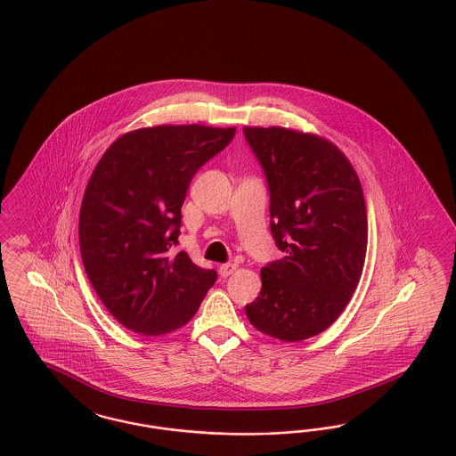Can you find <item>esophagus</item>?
<instances>
[{
  "mask_svg": "<svg viewBox=\"0 0 456 456\" xmlns=\"http://www.w3.org/2000/svg\"><path fill=\"white\" fill-rule=\"evenodd\" d=\"M237 269L236 263H225V265H220L219 273L222 278H227V276H231L234 271Z\"/></svg>",
  "mask_w": 456,
  "mask_h": 456,
  "instance_id": "obj_1",
  "label": "esophagus"
}]
</instances>
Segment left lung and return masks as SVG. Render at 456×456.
<instances>
[{
	"mask_svg": "<svg viewBox=\"0 0 456 456\" xmlns=\"http://www.w3.org/2000/svg\"><path fill=\"white\" fill-rule=\"evenodd\" d=\"M269 187L271 232L284 257L261 269L246 314L283 342L327 330L363 269L367 212L361 180L333 142L281 126L244 129Z\"/></svg>",
	"mask_w": 456,
	"mask_h": 456,
	"instance_id": "8db88e82",
	"label": "left lung"
}]
</instances>
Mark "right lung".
I'll list each match as a JSON object with an SVG mask.
<instances>
[{
  "mask_svg": "<svg viewBox=\"0 0 456 456\" xmlns=\"http://www.w3.org/2000/svg\"><path fill=\"white\" fill-rule=\"evenodd\" d=\"M234 134L236 127H142L95 165L80 205V256L97 297L126 329L146 337L178 330L216 283L214 269L170 248L193 175Z\"/></svg>",
  "mask_w": 456,
  "mask_h": 456,
  "instance_id": "right-lung-1",
  "label": "right lung"
}]
</instances>
